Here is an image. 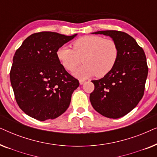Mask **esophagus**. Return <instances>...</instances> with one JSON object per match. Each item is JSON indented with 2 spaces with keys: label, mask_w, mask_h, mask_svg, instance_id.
Here are the masks:
<instances>
[{
  "label": "esophagus",
  "mask_w": 157,
  "mask_h": 157,
  "mask_svg": "<svg viewBox=\"0 0 157 157\" xmlns=\"http://www.w3.org/2000/svg\"><path fill=\"white\" fill-rule=\"evenodd\" d=\"M85 82H86V81L85 80H83V79H80V80H79V83H80L81 85L83 84V83H84Z\"/></svg>",
  "instance_id": "obj_1"
}]
</instances>
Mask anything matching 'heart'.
Wrapping results in <instances>:
<instances>
[{
  "label": "heart",
  "instance_id": "heart-1",
  "mask_svg": "<svg viewBox=\"0 0 157 157\" xmlns=\"http://www.w3.org/2000/svg\"><path fill=\"white\" fill-rule=\"evenodd\" d=\"M73 49L66 46L58 48L56 55L66 70L73 71L81 63L83 65L74 71L79 78L96 75L103 77L109 74L117 63L119 47L114 40L100 36H86L73 42Z\"/></svg>",
  "mask_w": 157,
  "mask_h": 157
}]
</instances>
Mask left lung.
<instances>
[{
  "mask_svg": "<svg viewBox=\"0 0 157 157\" xmlns=\"http://www.w3.org/2000/svg\"><path fill=\"white\" fill-rule=\"evenodd\" d=\"M114 40L119 57L114 67L98 80L92 81L94 91L90 101L95 110L110 119L122 117L142 98L148 75L147 58L143 48L128 34L119 31H100Z\"/></svg>",
  "mask_w": 157,
  "mask_h": 157,
  "instance_id": "8db88e82",
  "label": "left lung"
}]
</instances>
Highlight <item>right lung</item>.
<instances>
[{
  "mask_svg": "<svg viewBox=\"0 0 157 157\" xmlns=\"http://www.w3.org/2000/svg\"><path fill=\"white\" fill-rule=\"evenodd\" d=\"M76 35L39 32L25 38L16 50L10 83L17 104L29 117L41 121L53 119L69 106L79 82L61 64L56 51Z\"/></svg>",
  "mask_w": 157,
  "mask_h": 157,
  "instance_id": "add662e5",
  "label": "right lung"
}]
</instances>
